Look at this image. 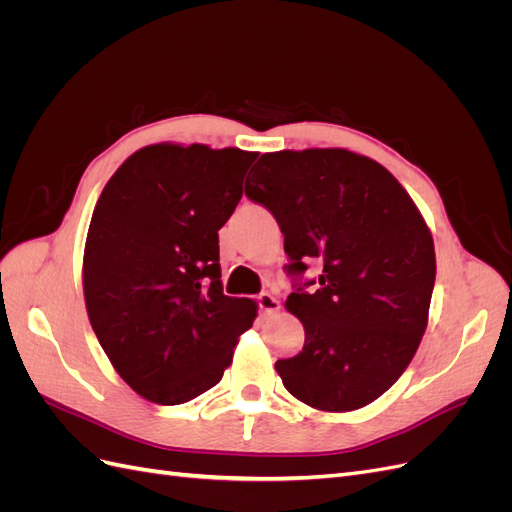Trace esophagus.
<instances>
[{"mask_svg":"<svg viewBox=\"0 0 512 512\" xmlns=\"http://www.w3.org/2000/svg\"><path fill=\"white\" fill-rule=\"evenodd\" d=\"M256 301H258V307H260V314L262 316H269V314L280 312V301H277V297H273L271 292L258 294Z\"/></svg>","mask_w":512,"mask_h":512,"instance_id":"1","label":"esophagus"}]
</instances>
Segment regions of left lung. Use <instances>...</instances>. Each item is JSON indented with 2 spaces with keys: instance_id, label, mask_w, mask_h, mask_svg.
I'll list each match as a JSON object with an SVG mask.
<instances>
[{
  "instance_id": "left-lung-1",
  "label": "left lung",
  "mask_w": 512,
  "mask_h": 512,
  "mask_svg": "<svg viewBox=\"0 0 512 512\" xmlns=\"http://www.w3.org/2000/svg\"><path fill=\"white\" fill-rule=\"evenodd\" d=\"M245 194L284 235L288 273L322 267L290 292L305 344L275 363L286 391L320 412L359 410L404 374L421 344L436 282L425 218L389 170L348 149L262 153Z\"/></svg>"
}]
</instances>
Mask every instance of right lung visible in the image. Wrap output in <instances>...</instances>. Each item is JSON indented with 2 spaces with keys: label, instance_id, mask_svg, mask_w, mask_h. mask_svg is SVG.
Instances as JSON below:
<instances>
[{
  "label": "right lung",
  "instance_id": "right-lung-1",
  "mask_svg": "<svg viewBox=\"0 0 512 512\" xmlns=\"http://www.w3.org/2000/svg\"><path fill=\"white\" fill-rule=\"evenodd\" d=\"M256 151L156 143L108 179L83 254L85 307L132 391L160 406L209 391L258 305L222 292L218 230Z\"/></svg>",
  "mask_w": 512,
  "mask_h": 512
}]
</instances>
